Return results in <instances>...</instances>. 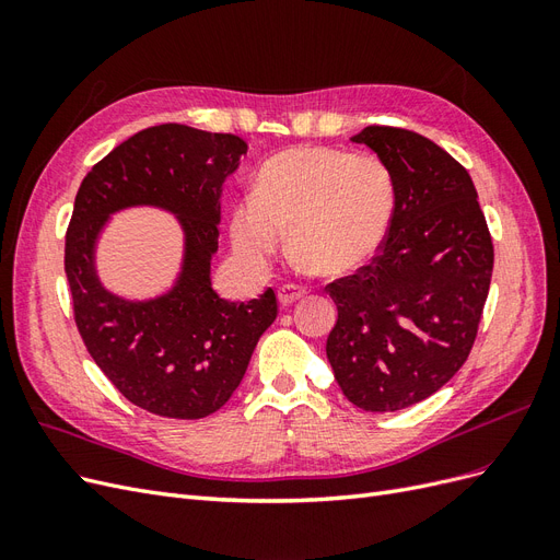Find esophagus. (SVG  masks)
<instances>
[{
  "mask_svg": "<svg viewBox=\"0 0 560 560\" xmlns=\"http://www.w3.org/2000/svg\"><path fill=\"white\" fill-rule=\"evenodd\" d=\"M303 296H306V290H303L301 284H282L280 292H278L280 306H292V303H296Z\"/></svg>",
  "mask_w": 560,
  "mask_h": 560,
  "instance_id": "34e87169",
  "label": "esophagus"
}]
</instances>
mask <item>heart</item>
<instances>
[{
	"label": "heart",
	"instance_id": "1",
	"mask_svg": "<svg viewBox=\"0 0 560 560\" xmlns=\"http://www.w3.org/2000/svg\"><path fill=\"white\" fill-rule=\"evenodd\" d=\"M397 189L374 154L294 147L270 156L254 189L231 212V243L249 266L282 247L284 229L296 261L327 276H348L381 252L395 217Z\"/></svg>",
	"mask_w": 560,
	"mask_h": 560
}]
</instances>
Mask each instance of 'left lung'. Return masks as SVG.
Masks as SVG:
<instances>
[{
  "label": "left lung",
  "mask_w": 560,
  "mask_h": 560,
  "mask_svg": "<svg viewBox=\"0 0 560 560\" xmlns=\"http://www.w3.org/2000/svg\"><path fill=\"white\" fill-rule=\"evenodd\" d=\"M397 202L374 261L329 282L338 319L327 360L348 401L399 411L434 395L469 358L493 276V241L465 167L422 135L366 126Z\"/></svg>",
  "instance_id": "obj_1"
}]
</instances>
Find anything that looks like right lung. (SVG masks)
Returning a JSON list of instances; mask_svg holds the SVG:
<instances>
[{"mask_svg":"<svg viewBox=\"0 0 560 560\" xmlns=\"http://www.w3.org/2000/svg\"><path fill=\"white\" fill-rule=\"evenodd\" d=\"M245 151L238 135L163 124L118 144L79 186L65 235L77 329L112 385L149 413L198 420L222 409L278 317L270 287L238 303L219 299L210 282L219 196ZM132 205L171 209L185 229L178 284L151 302L114 298L94 273L96 233L112 211Z\"/></svg>","mask_w":560,"mask_h":560,"instance_id":"right-lung-1","label":"right lung"}]
</instances>
